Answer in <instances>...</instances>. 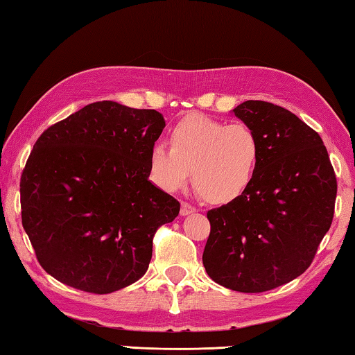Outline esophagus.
Wrapping results in <instances>:
<instances>
[{"label":"esophagus","instance_id":"esophagus-1","mask_svg":"<svg viewBox=\"0 0 355 355\" xmlns=\"http://www.w3.org/2000/svg\"><path fill=\"white\" fill-rule=\"evenodd\" d=\"M196 211V207H192L191 203L188 202H182V209H180V213H182V216H188L191 213Z\"/></svg>","mask_w":355,"mask_h":355}]
</instances>
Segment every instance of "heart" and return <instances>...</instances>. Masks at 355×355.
<instances>
[{
	"label": "heart",
	"mask_w": 355,
	"mask_h": 355,
	"mask_svg": "<svg viewBox=\"0 0 355 355\" xmlns=\"http://www.w3.org/2000/svg\"><path fill=\"white\" fill-rule=\"evenodd\" d=\"M171 148L155 144L148 153L152 178L166 191L192 182L211 203H230L255 182L261 161L260 139L245 123L191 114L173 125Z\"/></svg>",
	"instance_id": "obj_1"
}]
</instances>
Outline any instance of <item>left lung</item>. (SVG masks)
I'll return each mask as SVG.
<instances>
[{
    "label": "left lung",
    "instance_id": "left-lung-1",
    "mask_svg": "<svg viewBox=\"0 0 355 355\" xmlns=\"http://www.w3.org/2000/svg\"><path fill=\"white\" fill-rule=\"evenodd\" d=\"M233 112L257 133L261 161L243 197L207 213L202 260L216 284L263 293L313 261L334 219L336 177L321 136L285 107L248 100Z\"/></svg>",
    "mask_w": 355,
    "mask_h": 355
}]
</instances>
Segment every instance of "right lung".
Wrapping results in <instances>:
<instances>
[{
	"mask_svg": "<svg viewBox=\"0 0 355 355\" xmlns=\"http://www.w3.org/2000/svg\"><path fill=\"white\" fill-rule=\"evenodd\" d=\"M164 125L158 111L106 100L39 136L20 178L21 224L51 277L107 294L146 274L156 230L180 213L148 182Z\"/></svg>",
	"mask_w": 355,
	"mask_h": 355,
	"instance_id": "obj_1",
	"label": "right lung"
}]
</instances>
